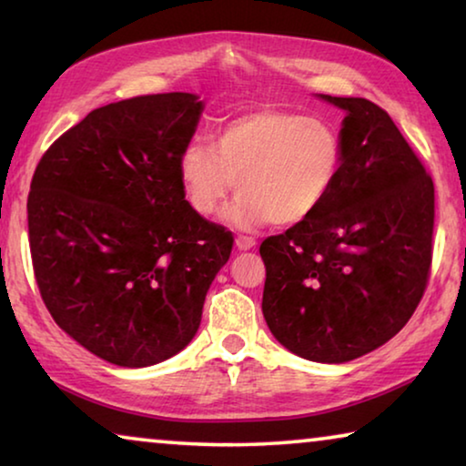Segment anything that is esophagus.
I'll return each instance as SVG.
<instances>
[{
  "label": "esophagus",
  "mask_w": 466,
  "mask_h": 466,
  "mask_svg": "<svg viewBox=\"0 0 466 466\" xmlns=\"http://www.w3.org/2000/svg\"><path fill=\"white\" fill-rule=\"evenodd\" d=\"M257 245V240L253 238V236H238L236 238V247H238L240 250H250Z\"/></svg>",
  "instance_id": "34e87169"
}]
</instances>
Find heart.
Returning a JSON list of instances; mask_svg holds the SVG:
<instances>
[{"label":"heart","instance_id":"b5f03b06","mask_svg":"<svg viewBox=\"0 0 466 466\" xmlns=\"http://www.w3.org/2000/svg\"><path fill=\"white\" fill-rule=\"evenodd\" d=\"M344 147L336 128L315 116L263 107L219 128L216 147L193 140L178 161L182 193L209 218L236 188L226 211L238 226H297L313 218L334 190Z\"/></svg>","mask_w":466,"mask_h":466}]
</instances>
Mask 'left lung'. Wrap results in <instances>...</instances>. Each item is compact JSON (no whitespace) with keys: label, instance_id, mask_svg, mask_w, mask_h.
Masks as SVG:
<instances>
[{"label":"left lung","instance_id":"left-lung-1","mask_svg":"<svg viewBox=\"0 0 466 466\" xmlns=\"http://www.w3.org/2000/svg\"><path fill=\"white\" fill-rule=\"evenodd\" d=\"M323 99L346 112L338 182L321 209L268 236L263 317L288 350L346 363L400 331L430 282L433 180L386 109Z\"/></svg>","mask_w":466,"mask_h":466}]
</instances>
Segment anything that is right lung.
Segmentation results:
<instances>
[{
  "mask_svg": "<svg viewBox=\"0 0 466 466\" xmlns=\"http://www.w3.org/2000/svg\"><path fill=\"white\" fill-rule=\"evenodd\" d=\"M203 103L159 93L93 109L36 166L28 193L35 279L88 352L149 367L180 352L234 236L193 211L178 161Z\"/></svg>",
  "mask_w": 466,
  "mask_h": 466,
  "instance_id": "right-lung-1",
  "label": "right lung"
}]
</instances>
